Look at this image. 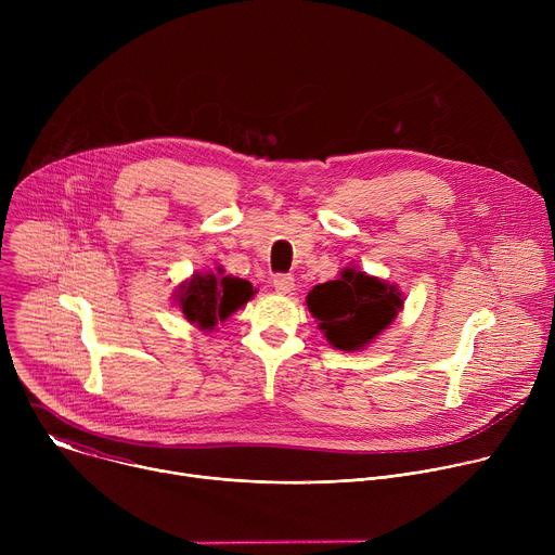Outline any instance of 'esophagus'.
I'll return each mask as SVG.
<instances>
[{"label":"esophagus","instance_id":"esophagus-1","mask_svg":"<svg viewBox=\"0 0 555 555\" xmlns=\"http://www.w3.org/2000/svg\"><path fill=\"white\" fill-rule=\"evenodd\" d=\"M272 285H274V289H276V292H281V294H292V292H294V287H296L294 279H292V276H287V274H279V276H274Z\"/></svg>","mask_w":555,"mask_h":555}]
</instances>
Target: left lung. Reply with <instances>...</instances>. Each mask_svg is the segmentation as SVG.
Instances as JSON below:
<instances>
[{"label": "left lung", "instance_id": "1", "mask_svg": "<svg viewBox=\"0 0 555 555\" xmlns=\"http://www.w3.org/2000/svg\"><path fill=\"white\" fill-rule=\"evenodd\" d=\"M305 302L327 343L351 353L369 347L392 325L404 309V294L395 283L347 266L336 281L313 285Z\"/></svg>", "mask_w": 555, "mask_h": 555}]
</instances>
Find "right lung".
<instances>
[{
  "label": "right lung",
  "mask_w": 555,
  "mask_h": 555,
  "mask_svg": "<svg viewBox=\"0 0 555 555\" xmlns=\"http://www.w3.org/2000/svg\"><path fill=\"white\" fill-rule=\"evenodd\" d=\"M257 294L250 281L225 274L221 266L208 272H193L173 292V302L184 313V319L202 332H212L225 323L230 315L246 307Z\"/></svg>",
  "instance_id": "right-lung-1"
}]
</instances>
